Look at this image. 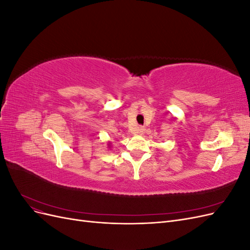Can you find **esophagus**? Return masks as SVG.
<instances>
[{
    "instance_id": "obj_1",
    "label": "esophagus",
    "mask_w": 250,
    "mask_h": 250,
    "mask_svg": "<svg viewBox=\"0 0 250 250\" xmlns=\"http://www.w3.org/2000/svg\"><path fill=\"white\" fill-rule=\"evenodd\" d=\"M137 131H138L139 134H144V132H145V128H144V127H138Z\"/></svg>"
}]
</instances>
